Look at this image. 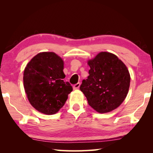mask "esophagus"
<instances>
[{
	"label": "esophagus",
	"mask_w": 153,
	"mask_h": 153,
	"mask_svg": "<svg viewBox=\"0 0 153 153\" xmlns=\"http://www.w3.org/2000/svg\"><path fill=\"white\" fill-rule=\"evenodd\" d=\"M79 86H80V83H77V84L74 85V86H73V88H74V90H77V89L79 88Z\"/></svg>",
	"instance_id": "obj_1"
}]
</instances>
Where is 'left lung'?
<instances>
[{"instance_id":"8db88e82","label":"left lung","mask_w":153,"mask_h":153,"mask_svg":"<svg viewBox=\"0 0 153 153\" xmlns=\"http://www.w3.org/2000/svg\"><path fill=\"white\" fill-rule=\"evenodd\" d=\"M88 64L89 76L83 79L79 89L89 105L100 113L117 108L126 98L130 84L126 65L108 52H100Z\"/></svg>"}]
</instances>
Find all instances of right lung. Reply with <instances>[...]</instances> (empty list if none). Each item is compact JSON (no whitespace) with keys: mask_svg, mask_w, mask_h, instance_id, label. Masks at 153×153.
Listing matches in <instances>:
<instances>
[{"mask_svg":"<svg viewBox=\"0 0 153 153\" xmlns=\"http://www.w3.org/2000/svg\"><path fill=\"white\" fill-rule=\"evenodd\" d=\"M64 62L53 52H43L31 59L24 72V86L30 104L46 115L63 107L73 88L63 79Z\"/></svg>","mask_w":153,"mask_h":153,"instance_id":"obj_1","label":"right lung"}]
</instances>
